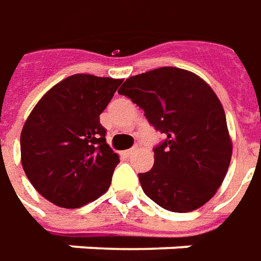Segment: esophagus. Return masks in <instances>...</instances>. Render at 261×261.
<instances>
[{"mask_svg": "<svg viewBox=\"0 0 261 261\" xmlns=\"http://www.w3.org/2000/svg\"><path fill=\"white\" fill-rule=\"evenodd\" d=\"M136 151V148L133 147V148H128V150H125V151H122V156H125V158H130L131 154Z\"/></svg>", "mask_w": 261, "mask_h": 261, "instance_id": "34e87169", "label": "esophagus"}]
</instances>
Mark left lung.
<instances>
[{
  "label": "left lung",
  "instance_id": "obj_1",
  "mask_svg": "<svg viewBox=\"0 0 261 261\" xmlns=\"http://www.w3.org/2000/svg\"><path fill=\"white\" fill-rule=\"evenodd\" d=\"M120 95L137 103L166 136L154 165L140 173L144 193L167 211L191 212L217 193L227 175L232 143L218 96L202 77L172 66L128 77Z\"/></svg>",
  "mask_w": 261,
  "mask_h": 261
}]
</instances>
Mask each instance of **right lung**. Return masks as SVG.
<instances>
[{
    "mask_svg": "<svg viewBox=\"0 0 261 261\" xmlns=\"http://www.w3.org/2000/svg\"><path fill=\"white\" fill-rule=\"evenodd\" d=\"M122 79L77 73L50 88L24 122L21 165L34 189L62 208H79L108 191L120 156L99 115Z\"/></svg>",
    "mask_w": 261,
    "mask_h": 261,
    "instance_id": "obj_1",
    "label": "right lung"
}]
</instances>
